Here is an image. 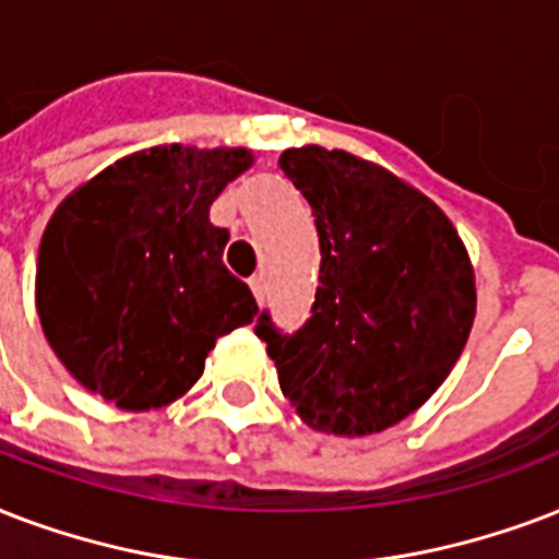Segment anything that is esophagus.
Returning <instances> with one entry per match:
<instances>
[{
    "mask_svg": "<svg viewBox=\"0 0 559 559\" xmlns=\"http://www.w3.org/2000/svg\"><path fill=\"white\" fill-rule=\"evenodd\" d=\"M250 292H253V297H257V302L262 306V300H265V276L259 274L250 280Z\"/></svg>",
    "mask_w": 559,
    "mask_h": 559,
    "instance_id": "1",
    "label": "esophagus"
}]
</instances>
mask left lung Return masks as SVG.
Instances as JSON below:
<instances>
[{
  "instance_id": "obj_1",
  "label": "left lung",
  "mask_w": 559,
  "mask_h": 559,
  "mask_svg": "<svg viewBox=\"0 0 559 559\" xmlns=\"http://www.w3.org/2000/svg\"><path fill=\"white\" fill-rule=\"evenodd\" d=\"M280 168L320 241L311 318L294 335L262 311L257 335L306 426L365 437L396 426L445 382L475 320V271L455 224L388 168L302 145Z\"/></svg>"
}]
</instances>
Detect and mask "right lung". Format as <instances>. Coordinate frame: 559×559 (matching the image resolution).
Instances as JSON below:
<instances>
[{
  "instance_id": "add662e5",
  "label": "right lung",
  "mask_w": 559,
  "mask_h": 559,
  "mask_svg": "<svg viewBox=\"0 0 559 559\" xmlns=\"http://www.w3.org/2000/svg\"><path fill=\"white\" fill-rule=\"evenodd\" d=\"M248 148L154 145L69 192L43 233L34 302L43 335L90 393L163 408L203 373L257 300L224 267L230 233L210 221Z\"/></svg>"
}]
</instances>
